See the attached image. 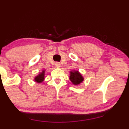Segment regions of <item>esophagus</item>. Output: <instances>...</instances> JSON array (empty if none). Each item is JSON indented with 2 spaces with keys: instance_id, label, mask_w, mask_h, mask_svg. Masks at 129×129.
Here are the masks:
<instances>
[{
  "instance_id": "obj_1",
  "label": "esophagus",
  "mask_w": 129,
  "mask_h": 129,
  "mask_svg": "<svg viewBox=\"0 0 129 129\" xmlns=\"http://www.w3.org/2000/svg\"><path fill=\"white\" fill-rule=\"evenodd\" d=\"M55 66L56 67V68H60V63H59V62H56L55 63Z\"/></svg>"
}]
</instances>
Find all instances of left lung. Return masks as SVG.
<instances>
[{"label": "left lung", "mask_w": 129, "mask_h": 129, "mask_svg": "<svg viewBox=\"0 0 129 129\" xmlns=\"http://www.w3.org/2000/svg\"><path fill=\"white\" fill-rule=\"evenodd\" d=\"M70 80L74 84L77 85L82 82L83 78L78 71H74L70 72Z\"/></svg>", "instance_id": "obj_1"}]
</instances>
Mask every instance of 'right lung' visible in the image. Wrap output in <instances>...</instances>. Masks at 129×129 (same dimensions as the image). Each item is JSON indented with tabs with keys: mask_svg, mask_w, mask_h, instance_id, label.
Masks as SVG:
<instances>
[{
	"mask_svg": "<svg viewBox=\"0 0 129 129\" xmlns=\"http://www.w3.org/2000/svg\"><path fill=\"white\" fill-rule=\"evenodd\" d=\"M45 73V72L43 71L42 72V73L39 74L38 76H37L35 79V81L38 83H40L43 82V80H44V75H45V73Z\"/></svg>",
	"mask_w": 129,
	"mask_h": 129,
	"instance_id": "obj_1",
	"label": "right lung"
}]
</instances>
